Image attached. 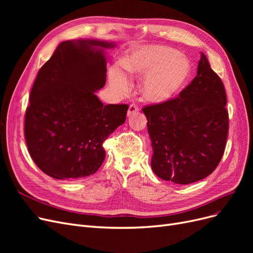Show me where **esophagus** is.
Wrapping results in <instances>:
<instances>
[{
	"label": "esophagus",
	"mask_w": 253,
	"mask_h": 253,
	"mask_svg": "<svg viewBox=\"0 0 253 253\" xmlns=\"http://www.w3.org/2000/svg\"><path fill=\"white\" fill-rule=\"evenodd\" d=\"M138 111H139L138 106H137L136 104H131L127 110V116H132V115L138 113Z\"/></svg>",
	"instance_id": "34e87169"
}]
</instances>
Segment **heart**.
<instances>
[{
    "instance_id": "obj_1",
    "label": "heart",
    "mask_w": 253,
    "mask_h": 253,
    "mask_svg": "<svg viewBox=\"0 0 253 253\" xmlns=\"http://www.w3.org/2000/svg\"><path fill=\"white\" fill-rule=\"evenodd\" d=\"M121 70L113 67L109 81L121 93L129 88L126 76L144 78L141 91L145 100L164 103L177 96L191 76L190 60L182 53L164 45H144L128 51L122 58Z\"/></svg>"
}]
</instances>
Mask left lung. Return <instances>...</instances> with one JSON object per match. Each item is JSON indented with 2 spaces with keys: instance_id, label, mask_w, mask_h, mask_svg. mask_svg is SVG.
Instances as JSON below:
<instances>
[{
  "instance_id": "1",
  "label": "left lung",
  "mask_w": 253,
  "mask_h": 253,
  "mask_svg": "<svg viewBox=\"0 0 253 253\" xmlns=\"http://www.w3.org/2000/svg\"><path fill=\"white\" fill-rule=\"evenodd\" d=\"M223 81L202 52L197 75L177 98L144 106L152 142V170L188 185L210 175L223 157L229 128Z\"/></svg>"
}]
</instances>
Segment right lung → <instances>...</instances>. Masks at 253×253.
Listing matches in <instances>:
<instances>
[{
	"label": "right lung",
	"instance_id": "obj_1",
	"mask_svg": "<svg viewBox=\"0 0 253 253\" xmlns=\"http://www.w3.org/2000/svg\"><path fill=\"white\" fill-rule=\"evenodd\" d=\"M114 42H61L37 75L25 114V140L35 164L56 179L94 174L105 158L104 140L124 125L127 104L104 105L105 49Z\"/></svg>",
	"mask_w": 253,
	"mask_h": 253
}]
</instances>
